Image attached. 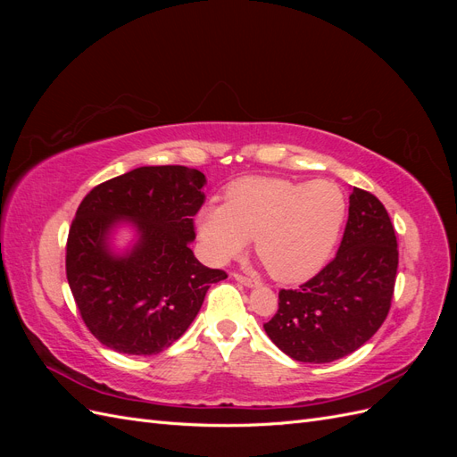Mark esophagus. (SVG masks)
Returning <instances> with one entry per match:
<instances>
[{"instance_id": "1", "label": "esophagus", "mask_w": 457, "mask_h": 457, "mask_svg": "<svg viewBox=\"0 0 457 457\" xmlns=\"http://www.w3.org/2000/svg\"><path fill=\"white\" fill-rule=\"evenodd\" d=\"M234 278H237V282H240L245 287H253L259 284L255 278H250V276H242V274H234Z\"/></svg>"}]
</instances>
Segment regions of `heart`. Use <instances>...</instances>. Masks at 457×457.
I'll return each instance as SVG.
<instances>
[{
    "label": "heart",
    "instance_id": "b5f03b06",
    "mask_svg": "<svg viewBox=\"0 0 457 457\" xmlns=\"http://www.w3.org/2000/svg\"><path fill=\"white\" fill-rule=\"evenodd\" d=\"M347 198L326 179L311 183L244 177L228 185L223 205H205L196 230L205 255L225 262L253 238L276 280L305 282L334 253L347 219Z\"/></svg>",
    "mask_w": 457,
    "mask_h": 457
}]
</instances>
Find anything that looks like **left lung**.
<instances>
[{
    "mask_svg": "<svg viewBox=\"0 0 457 457\" xmlns=\"http://www.w3.org/2000/svg\"><path fill=\"white\" fill-rule=\"evenodd\" d=\"M396 269L389 213L376 196L354 187L336 259L297 289H282L278 312L262 328L297 362L339 361L381 328L391 309Z\"/></svg>",
    "mask_w": 457,
    "mask_h": 457,
    "instance_id": "1",
    "label": "left lung"
}]
</instances>
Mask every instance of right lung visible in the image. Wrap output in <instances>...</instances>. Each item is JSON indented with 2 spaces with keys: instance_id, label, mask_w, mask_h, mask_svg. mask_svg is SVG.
<instances>
[{
  "instance_id": "right-lung-1",
  "label": "right lung",
  "mask_w": 457,
  "mask_h": 457,
  "mask_svg": "<svg viewBox=\"0 0 457 457\" xmlns=\"http://www.w3.org/2000/svg\"><path fill=\"white\" fill-rule=\"evenodd\" d=\"M205 175L185 165H143L95 187L68 232L66 278L81 318L108 349L158 354L195 320L205 292L227 274L195 257ZM134 232L118 253L113 234Z\"/></svg>"
}]
</instances>
